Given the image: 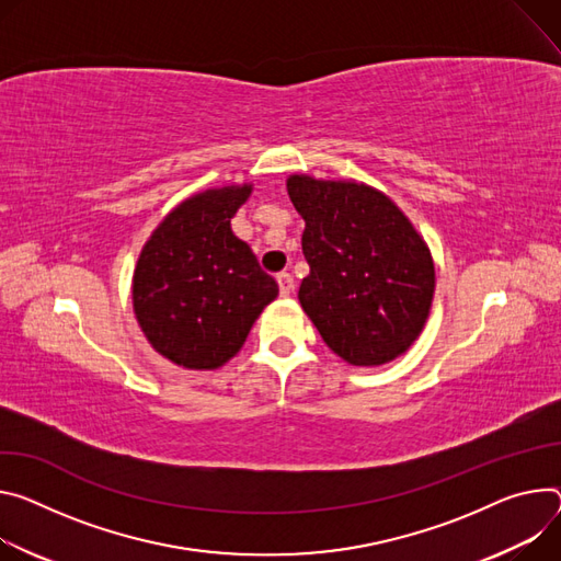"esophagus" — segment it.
Listing matches in <instances>:
<instances>
[{
	"instance_id": "34e87169",
	"label": "esophagus",
	"mask_w": 561,
	"mask_h": 561,
	"mask_svg": "<svg viewBox=\"0 0 561 561\" xmlns=\"http://www.w3.org/2000/svg\"><path fill=\"white\" fill-rule=\"evenodd\" d=\"M277 284H279V293L282 297H288L295 290V279L290 273H279L277 275Z\"/></svg>"
}]
</instances>
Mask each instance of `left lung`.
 <instances>
[{
	"mask_svg": "<svg viewBox=\"0 0 561 561\" xmlns=\"http://www.w3.org/2000/svg\"><path fill=\"white\" fill-rule=\"evenodd\" d=\"M311 273L299 304L327 346L353 367H380L410 348L432 311L430 245L396 203L353 179L290 174Z\"/></svg>",
	"mask_w": 561,
	"mask_h": 561,
	"instance_id": "1",
	"label": "left lung"
}]
</instances>
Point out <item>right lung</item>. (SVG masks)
<instances>
[{"label": "right lung", "instance_id": "add662e5", "mask_svg": "<svg viewBox=\"0 0 561 561\" xmlns=\"http://www.w3.org/2000/svg\"><path fill=\"white\" fill-rule=\"evenodd\" d=\"M250 194L252 183H232L187 196L138 254L134 316L151 348L176 367H224L279 293L230 228Z\"/></svg>", "mask_w": 561, "mask_h": 561}]
</instances>
